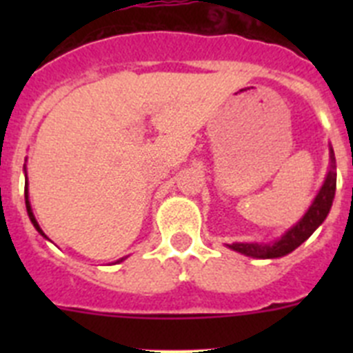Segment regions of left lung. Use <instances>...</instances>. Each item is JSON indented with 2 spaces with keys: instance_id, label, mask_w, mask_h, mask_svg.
Returning <instances> with one entry per match:
<instances>
[{
  "instance_id": "1",
  "label": "left lung",
  "mask_w": 353,
  "mask_h": 353,
  "mask_svg": "<svg viewBox=\"0 0 353 353\" xmlns=\"http://www.w3.org/2000/svg\"><path fill=\"white\" fill-rule=\"evenodd\" d=\"M330 162H332V164H330L329 174H327L325 182H323L322 189H320L318 196L314 198L310 210L305 212L304 217H302V219L299 221L281 240H277L276 244H232L230 248H232L233 251L242 252L245 256L279 258L288 254V252H292L293 249H297L304 240L310 239V236L313 235L314 230L323 223V219H325L327 214H329L330 207H332V199H334L336 162L332 150H330Z\"/></svg>"
}]
</instances>
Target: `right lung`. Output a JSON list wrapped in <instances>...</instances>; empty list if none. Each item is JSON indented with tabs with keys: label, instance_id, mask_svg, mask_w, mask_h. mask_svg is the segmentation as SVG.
Here are the masks:
<instances>
[{
	"label": "right lung",
	"instance_id": "obj_1",
	"mask_svg": "<svg viewBox=\"0 0 353 353\" xmlns=\"http://www.w3.org/2000/svg\"><path fill=\"white\" fill-rule=\"evenodd\" d=\"M28 183V182H26ZM26 208H28V215H30V219H31V223H33V226L37 228V230H39L40 233H42L43 235V232L42 230H40V226H39V223H37V219H35V215H33V212H31V207H30V201H28V196H26ZM46 236V235H43Z\"/></svg>",
	"mask_w": 353,
	"mask_h": 353
}]
</instances>
